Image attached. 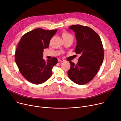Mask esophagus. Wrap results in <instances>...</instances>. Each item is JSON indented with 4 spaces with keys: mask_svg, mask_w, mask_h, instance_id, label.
<instances>
[{
    "mask_svg": "<svg viewBox=\"0 0 121 121\" xmlns=\"http://www.w3.org/2000/svg\"><path fill=\"white\" fill-rule=\"evenodd\" d=\"M58 61L59 62H64V60L63 59H61V58H60V59H58Z\"/></svg>",
    "mask_w": 121,
    "mask_h": 121,
    "instance_id": "obj_1",
    "label": "esophagus"
}]
</instances>
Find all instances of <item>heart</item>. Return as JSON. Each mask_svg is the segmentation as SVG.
Masks as SVG:
<instances>
[{"label":"heart","mask_w":121,"mask_h":121,"mask_svg":"<svg viewBox=\"0 0 121 121\" xmlns=\"http://www.w3.org/2000/svg\"><path fill=\"white\" fill-rule=\"evenodd\" d=\"M62 37H63V38H70V37L73 38L72 35L70 34L69 33H67V32L63 33V34H62Z\"/></svg>","instance_id":"b5f03b06"}]
</instances>
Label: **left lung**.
Wrapping results in <instances>:
<instances>
[{
  "label": "left lung",
  "mask_w": 121,
  "mask_h": 121,
  "mask_svg": "<svg viewBox=\"0 0 121 121\" xmlns=\"http://www.w3.org/2000/svg\"><path fill=\"white\" fill-rule=\"evenodd\" d=\"M69 29L75 33L77 45L75 52L81 55L75 65L69 62L68 71L69 78L79 85L89 83L94 78L102 65L104 51L100 36L92 28L81 25H73Z\"/></svg>",
  "instance_id": "1"
}]
</instances>
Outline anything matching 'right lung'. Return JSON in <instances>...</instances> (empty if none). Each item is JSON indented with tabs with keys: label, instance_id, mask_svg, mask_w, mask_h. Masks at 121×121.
Listing matches in <instances>:
<instances>
[{
	"label": "right lung",
	"instance_id": "1",
	"mask_svg": "<svg viewBox=\"0 0 121 121\" xmlns=\"http://www.w3.org/2000/svg\"><path fill=\"white\" fill-rule=\"evenodd\" d=\"M57 30L36 28L22 36L18 44L15 60L23 76L34 84H42L50 77L52 69L58 62L56 58L45 61L43 49L48 48L49 42Z\"/></svg>",
	"mask_w": 121,
	"mask_h": 121
}]
</instances>
